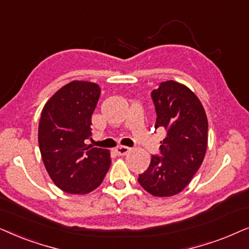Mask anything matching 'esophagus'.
<instances>
[{"label":"esophagus","mask_w":249,"mask_h":249,"mask_svg":"<svg viewBox=\"0 0 249 249\" xmlns=\"http://www.w3.org/2000/svg\"><path fill=\"white\" fill-rule=\"evenodd\" d=\"M115 151L118 156H124L131 151V148L126 147V145H118V147H116Z\"/></svg>","instance_id":"1"}]
</instances>
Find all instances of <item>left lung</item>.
<instances>
[{
	"mask_svg": "<svg viewBox=\"0 0 249 249\" xmlns=\"http://www.w3.org/2000/svg\"><path fill=\"white\" fill-rule=\"evenodd\" d=\"M151 98L157 114L155 128L166 131V137L160 142V156H151L138 181L152 196L171 197L187 187L203 163L207 116L197 95L175 81L161 82Z\"/></svg>",
	"mask_w": 249,
	"mask_h": 249,
	"instance_id": "1",
	"label": "left lung"
}]
</instances>
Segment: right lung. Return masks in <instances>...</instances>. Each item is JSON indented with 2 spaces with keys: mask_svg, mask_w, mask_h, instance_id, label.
I'll return each instance as SVG.
<instances>
[{
  "mask_svg": "<svg viewBox=\"0 0 249 249\" xmlns=\"http://www.w3.org/2000/svg\"><path fill=\"white\" fill-rule=\"evenodd\" d=\"M100 92L95 83L72 81L55 92L42 110L38 145L43 163L53 183L68 194L93 191L110 167L109 150L86 144Z\"/></svg>",
  "mask_w": 249,
  "mask_h": 249,
  "instance_id": "1",
  "label": "right lung"
}]
</instances>
